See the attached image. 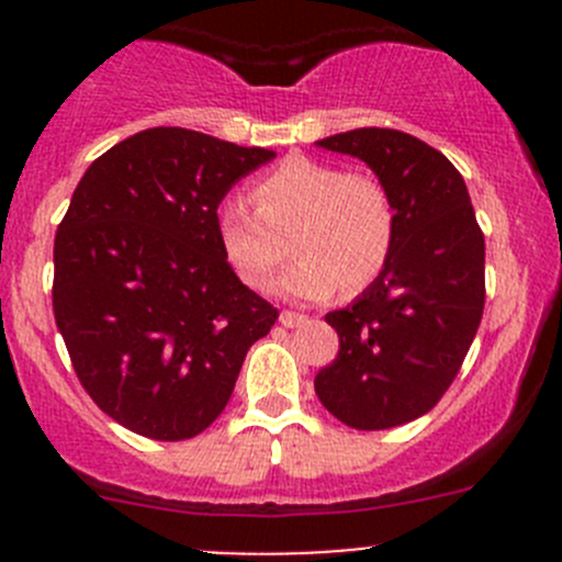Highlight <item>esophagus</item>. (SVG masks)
<instances>
[{
  "instance_id": "34e87169",
  "label": "esophagus",
  "mask_w": 562,
  "mask_h": 562,
  "mask_svg": "<svg viewBox=\"0 0 562 562\" xmlns=\"http://www.w3.org/2000/svg\"><path fill=\"white\" fill-rule=\"evenodd\" d=\"M307 321V315H302V313H291V310H285V313L280 315V323L285 328H296V326H302V323Z\"/></svg>"
}]
</instances>
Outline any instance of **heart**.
I'll return each instance as SVG.
<instances>
[{"instance_id": "b5f03b06", "label": "heart", "mask_w": 562, "mask_h": 562, "mask_svg": "<svg viewBox=\"0 0 562 562\" xmlns=\"http://www.w3.org/2000/svg\"><path fill=\"white\" fill-rule=\"evenodd\" d=\"M252 203L225 195L214 209V234L241 282L260 288L288 255L274 280L288 299L321 302L345 288L370 285L386 266L396 212L386 187L370 173H345L313 157H288L252 184Z\"/></svg>"}]
</instances>
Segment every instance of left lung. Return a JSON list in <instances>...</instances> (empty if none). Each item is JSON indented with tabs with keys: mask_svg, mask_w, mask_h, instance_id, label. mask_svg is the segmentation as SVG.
Masks as SVG:
<instances>
[{
	"mask_svg": "<svg viewBox=\"0 0 562 562\" xmlns=\"http://www.w3.org/2000/svg\"><path fill=\"white\" fill-rule=\"evenodd\" d=\"M359 157L389 190L394 247L381 274L326 323L339 353L315 394L353 429H391L438 405L484 313V234L462 173L413 135L361 127L315 140Z\"/></svg>",
	"mask_w": 562,
	"mask_h": 562,
	"instance_id": "obj_1",
	"label": "left lung"
}]
</instances>
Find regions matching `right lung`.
Segmentation results:
<instances>
[{
	"label": "right lung",
	"instance_id": "add662e5",
	"mask_svg": "<svg viewBox=\"0 0 562 562\" xmlns=\"http://www.w3.org/2000/svg\"><path fill=\"white\" fill-rule=\"evenodd\" d=\"M274 151L151 127L87 168L54 241V317L98 407L187 440L228 405L277 310L236 277L214 209Z\"/></svg>",
	"mask_w": 562,
	"mask_h": 562
}]
</instances>
